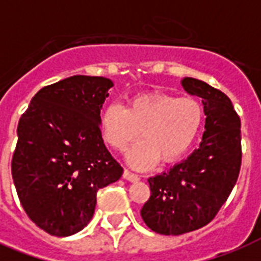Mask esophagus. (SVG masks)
Wrapping results in <instances>:
<instances>
[{
    "label": "esophagus",
    "mask_w": 261,
    "mask_h": 261,
    "mask_svg": "<svg viewBox=\"0 0 261 261\" xmlns=\"http://www.w3.org/2000/svg\"><path fill=\"white\" fill-rule=\"evenodd\" d=\"M123 177L127 178L128 181H137V180H139L138 174L134 173V172L128 171V169H124V172H123Z\"/></svg>",
    "instance_id": "obj_1"
}]
</instances>
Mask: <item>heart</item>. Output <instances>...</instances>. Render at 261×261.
I'll use <instances>...</instances> for the list:
<instances>
[{
  "label": "heart",
  "instance_id": "1",
  "mask_svg": "<svg viewBox=\"0 0 261 261\" xmlns=\"http://www.w3.org/2000/svg\"><path fill=\"white\" fill-rule=\"evenodd\" d=\"M203 119V108L195 98L153 90L130 98L126 108L120 104L107 107L100 130L106 143L119 151L134 142L141 131L142 141L131 149L128 161L147 168L159 159L164 164L181 159L198 138Z\"/></svg>",
  "mask_w": 261,
  "mask_h": 261
}]
</instances>
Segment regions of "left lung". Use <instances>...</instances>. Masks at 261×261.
I'll use <instances>...</instances> for the list:
<instances>
[{"label": "left lung", "instance_id": "1", "mask_svg": "<svg viewBox=\"0 0 261 261\" xmlns=\"http://www.w3.org/2000/svg\"><path fill=\"white\" fill-rule=\"evenodd\" d=\"M187 93L202 97L206 124L200 146L171 171L150 177V198L141 217L159 234L198 230L217 217L241 169V120L230 98L195 79L182 80Z\"/></svg>", "mask_w": 261, "mask_h": 261}]
</instances>
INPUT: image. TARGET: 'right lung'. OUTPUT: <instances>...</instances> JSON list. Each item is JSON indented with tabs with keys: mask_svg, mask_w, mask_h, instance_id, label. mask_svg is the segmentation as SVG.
<instances>
[{
	"mask_svg": "<svg viewBox=\"0 0 261 261\" xmlns=\"http://www.w3.org/2000/svg\"><path fill=\"white\" fill-rule=\"evenodd\" d=\"M111 87L106 77L73 75L42 88L18 120L12 177L28 218L48 234L83 230L97 191L122 176L100 130Z\"/></svg>",
	"mask_w": 261,
	"mask_h": 261,
	"instance_id": "obj_1",
	"label": "right lung"
}]
</instances>
